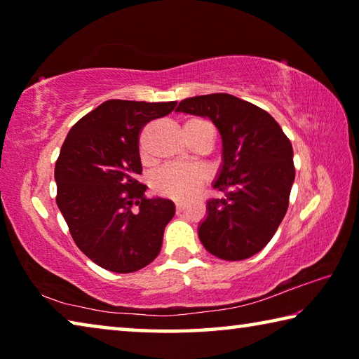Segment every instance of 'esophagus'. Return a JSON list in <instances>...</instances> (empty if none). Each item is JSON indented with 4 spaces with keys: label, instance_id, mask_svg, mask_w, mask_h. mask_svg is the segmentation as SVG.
Listing matches in <instances>:
<instances>
[{
    "label": "esophagus",
    "instance_id": "34e87169",
    "mask_svg": "<svg viewBox=\"0 0 359 359\" xmlns=\"http://www.w3.org/2000/svg\"><path fill=\"white\" fill-rule=\"evenodd\" d=\"M187 208V203H175V209H177V212H184Z\"/></svg>",
    "mask_w": 359,
    "mask_h": 359
}]
</instances>
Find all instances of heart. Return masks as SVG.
<instances>
[{
  "label": "heart",
  "mask_w": 359,
  "mask_h": 359,
  "mask_svg": "<svg viewBox=\"0 0 359 359\" xmlns=\"http://www.w3.org/2000/svg\"><path fill=\"white\" fill-rule=\"evenodd\" d=\"M205 128H212L209 121L203 118H193L185 125V135L187 137L193 135V133L201 131ZM142 158L147 160V154L145 150H141ZM208 179L201 166L196 165H179V163H172V165H166L151 175V188L161 196L175 199V201H187L191 196L198 193L199 188Z\"/></svg>",
  "instance_id": "b5f03b06"
}]
</instances>
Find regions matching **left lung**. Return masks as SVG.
I'll use <instances>...</instances> for the list:
<instances>
[{
	"label": "left lung",
	"mask_w": 359,
	"mask_h": 359,
	"mask_svg": "<svg viewBox=\"0 0 359 359\" xmlns=\"http://www.w3.org/2000/svg\"><path fill=\"white\" fill-rule=\"evenodd\" d=\"M175 111L210 118L223 139V168L214 185L223 196L208 201L199 239L220 259L253 257L288 210L294 182L290 139L264 109L228 93L187 98Z\"/></svg>",
	"instance_id": "left-lung-1"
}]
</instances>
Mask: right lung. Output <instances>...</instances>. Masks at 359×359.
I'll list each match as a JSON object with an SVG mask.
<instances>
[{"instance_id":"add662e5","label":"right lung","mask_w":359,"mask_h":359,"mask_svg":"<svg viewBox=\"0 0 359 359\" xmlns=\"http://www.w3.org/2000/svg\"><path fill=\"white\" fill-rule=\"evenodd\" d=\"M177 101L109 100L77 121L55 163L57 205L76 245L107 271L130 274L154 261L175 214L172 201L147 198L139 136Z\"/></svg>"}]
</instances>
